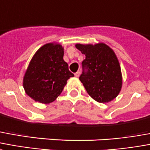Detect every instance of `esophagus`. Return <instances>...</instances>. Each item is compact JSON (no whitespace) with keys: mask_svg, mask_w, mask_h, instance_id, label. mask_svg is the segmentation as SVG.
<instances>
[{"mask_svg":"<svg viewBox=\"0 0 150 150\" xmlns=\"http://www.w3.org/2000/svg\"><path fill=\"white\" fill-rule=\"evenodd\" d=\"M79 75H80V71H78L75 72V77H79Z\"/></svg>","mask_w":150,"mask_h":150,"instance_id":"obj_1","label":"esophagus"}]
</instances>
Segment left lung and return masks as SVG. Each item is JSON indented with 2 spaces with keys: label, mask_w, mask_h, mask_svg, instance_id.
<instances>
[{
  "label": "left lung",
  "mask_w": 150,
  "mask_h": 150,
  "mask_svg": "<svg viewBox=\"0 0 150 150\" xmlns=\"http://www.w3.org/2000/svg\"><path fill=\"white\" fill-rule=\"evenodd\" d=\"M75 47L86 55L82 62L83 73L79 80L86 92L98 103L113 100L122 85L120 65L114 51L103 43L77 44Z\"/></svg>",
  "instance_id": "obj_1"
}]
</instances>
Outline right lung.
Listing matches in <instances>:
<instances>
[{
  "instance_id": "obj_1",
  "label": "right lung",
  "mask_w": 150,
  "mask_h": 150,
  "mask_svg": "<svg viewBox=\"0 0 150 150\" xmlns=\"http://www.w3.org/2000/svg\"><path fill=\"white\" fill-rule=\"evenodd\" d=\"M73 76L64 60V47L51 43L42 46L30 61L23 86L29 97L47 104L56 99Z\"/></svg>"
}]
</instances>
